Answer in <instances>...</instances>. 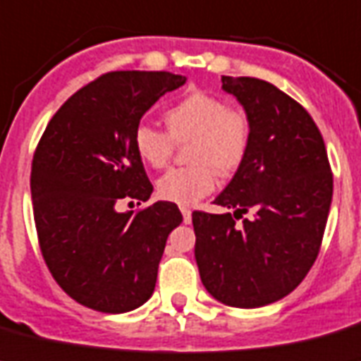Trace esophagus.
<instances>
[{
  "label": "esophagus",
  "mask_w": 361,
  "mask_h": 361,
  "mask_svg": "<svg viewBox=\"0 0 361 361\" xmlns=\"http://www.w3.org/2000/svg\"><path fill=\"white\" fill-rule=\"evenodd\" d=\"M180 212H183L184 223H186V224L192 223V210H190V208H180Z\"/></svg>",
  "instance_id": "esophagus-1"
}]
</instances>
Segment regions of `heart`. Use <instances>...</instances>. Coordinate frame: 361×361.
<instances>
[{
	"instance_id": "heart-1",
	"label": "heart",
	"mask_w": 361,
	"mask_h": 361,
	"mask_svg": "<svg viewBox=\"0 0 361 361\" xmlns=\"http://www.w3.org/2000/svg\"><path fill=\"white\" fill-rule=\"evenodd\" d=\"M168 133L138 126L133 146L138 159L149 168H164L175 145L192 144L188 160L192 168L171 169L157 180L162 201L192 206L215 188V171L232 175L245 162L250 147V120L245 111L233 109L210 92L192 91L164 113Z\"/></svg>"
}]
</instances>
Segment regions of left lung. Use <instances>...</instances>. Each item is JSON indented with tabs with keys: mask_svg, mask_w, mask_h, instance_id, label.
<instances>
[{
	"mask_svg": "<svg viewBox=\"0 0 361 361\" xmlns=\"http://www.w3.org/2000/svg\"><path fill=\"white\" fill-rule=\"evenodd\" d=\"M223 89L250 120V147L214 201L233 215L192 214L195 261L215 300L255 309L288 295L309 274L331 210L332 173L318 126L294 98L248 76H223ZM248 209L255 219L237 227Z\"/></svg>",
	"mask_w": 361,
	"mask_h": 361,
	"instance_id": "left-lung-1",
	"label": "left lung"
}]
</instances>
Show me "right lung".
<instances>
[{"instance_id":"1","label":"right lung","mask_w":361,"mask_h":361,"mask_svg":"<svg viewBox=\"0 0 361 361\" xmlns=\"http://www.w3.org/2000/svg\"><path fill=\"white\" fill-rule=\"evenodd\" d=\"M186 84L166 71H115L76 91L56 111L32 159L30 193L39 248L52 277L98 312L138 309L155 290L177 204L118 212L120 199L153 192L133 133L162 94Z\"/></svg>"}]
</instances>
